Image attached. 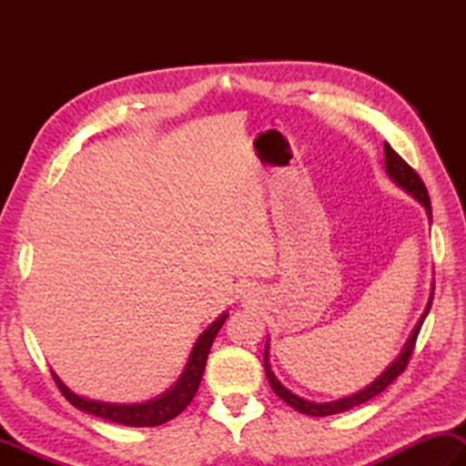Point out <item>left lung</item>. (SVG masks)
I'll list each match as a JSON object with an SVG mask.
<instances>
[{
	"label": "left lung",
	"instance_id": "1",
	"mask_svg": "<svg viewBox=\"0 0 466 466\" xmlns=\"http://www.w3.org/2000/svg\"><path fill=\"white\" fill-rule=\"evenodd\" d=\"M384 168H386V175L390 177V180H392L394 185H399L407 195H411L413 199H417V201L423 205L425 214H428V219L431 222V203H430L428 188H425L420 175H417V172L411 167H409V164L403 160V157H400L397 152H394V149L389 144H384ZM431 299H433V283H431V289H430L428 306H425L421 319L417 320L415 329L411 330V335H409V339L405 341L403 350H400L397 360H392L390 364L386 366L384 372L378 376L374 382H370L366 389H361L358 392L350 394V397H343V399H337V400H329V403H314V400L298 397V394H294L289 389H286V386H283L278 380V376L273 374L271 364H269V339H267V343H265V358H263L267 380H269L273 392L278 394L279 399H283L291 409H296V411L304 413V415L325 417V415H335V413L350 411L351 407H358L361 403H366V400H370L372 397H376V394H380L386 389V386H389L394 380V378L405 372V368L409 364V358H411V353H413L417 335H420L423 320H425V317H428V312L431 309Z\"/></svg>",
	"mask_w": 466,
	"mask_h": 466
}]
</instances>
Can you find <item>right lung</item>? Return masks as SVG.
<instances>
[{
  "mask_svg": "<svg viewBox=\"0 0 466 466\" xmlns=\"http://www.w3.org/2000/svg\"><path fill=\"white\" fill-rule=\"evenodd\" d=\"M226 319L228 312L219 314V317L203 330L193 345L191 356H188L178 380L172 384L167 392L157 394L156 399L146 400V403H105V400L86 399L80 397V394H76L72 389H67L66 382H63L55 372L53 378L55 382H57L59 390L63 392V397H66L76 409H80V411L102 417V420L115 423L131 425V428H154V425H162L175 420V417L180 411H185V407L193 400L197 389H199L205 364H208L211 343H214L218 330L222 329Z\"/></svg>",
  "mask_w": 466,
  "mask_h": 466,
  "instance_id": "right-lung-1",
  "label": "right lung"
}]
</instances>
